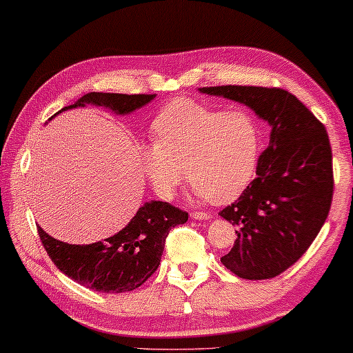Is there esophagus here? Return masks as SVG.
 <instances>
[{
  "instance_id": "1",
  "label": "esophagus",
  "mask_w": 353,
  "mask_h": 353,
  "mask_svg": "<svg viewBox=\"0 0 353 353\" xmlns=\"http://www.w3.org/2000/svg\"><path fill=\"white\" fill-rule=\"evenodd\" d=\"M191 216L192 219H196V220H209L210 219V214H207V212H191Z\"/></svg>"
}]
</instances>
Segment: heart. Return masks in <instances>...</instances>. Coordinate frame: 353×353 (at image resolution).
Masks as SVG:
<instances>
[{"instance_id":"b5f03b06","label":"heart","mask_w":353,"mask_h":353,"mask_svg":"<svg viewBox=\"0 0 353 353\" xmlns=\"http://www.w3.org/2000/svg\"><path fill=\"white\" fill-rule=\"evenodd\" d=\"M154 144L141 148L143 172L161 197L185 176L196 194L226 204L243 192L257 168L262 132L248 110H223L196 99L167 103L152 120Z\"/></svg>"}]
</instances>
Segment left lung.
Instances as JSON below:
<instances>
[{"label":"left lung","instance_id":"1","mask_svg":"<svg viewBox=\"0 0 353 353\" xmlns=\"http://www.w3.org/2000/svg\"><path fill=\"white\" fill-rule=\"evenodd\" d=\"M199 91L249 105L270 123L255 178L220 210L238 234L221 263L244 279L278 276L307 252L330 214L334 176L325 125L284 88L223 85Z\"/></svg>","mask_w":353,"mask_h":353}]
</instances>
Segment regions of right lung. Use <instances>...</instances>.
<instances>
[{
  "mask_svg": "<svg viewBox=\"0 0 353 353\" xmlns=\"http://www.w3.org/2000/svg\"><path fill=\"white\" fill-rule=\"evenodd\" d=\"M156 94L88 93L72 109L85 104L104 105L117 114L143 108ZM188 212L168 202H146L117 234L99 243L75 245L57 241L37 226L52 263L70 279L99 292H127L141 286L156 272L172 228L186 223Z\"/></svg>",
  "mask_w": 353,
  "mask_h": 353,
  "instance_id": "1",
  "label": "right lung"
}]
</instances>
